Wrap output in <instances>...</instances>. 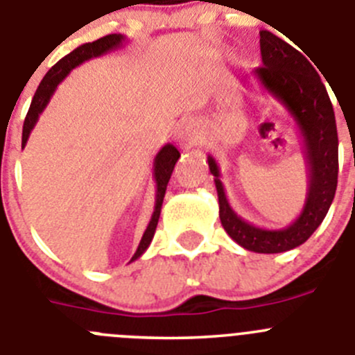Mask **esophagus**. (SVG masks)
<instances>
[{"label":"esophagus","instance_id":"esophagus-1","mask_svg":"<svg viewBox=\"0 0 355 355\" xmlns=\"http://www.w3.org/2000/svg\"><path fill=\"white\" fill-rule=\"evenodd\" d=\"M178 144L182 148H191L193 145L198 144V131L193 124H187L182 128L180 135H178Z\"/></svg>","mask_w":355,"mask_h":355}]
</instances>
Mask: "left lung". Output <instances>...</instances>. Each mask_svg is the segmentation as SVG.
I'll list each match as a JSON object with an SVG mask.
<instances>
[{"mask_svg": "<svg viewBox=\"0 0 355 355\" xmlns=\"http://www.w3.org/2000/svg\"><path fill=\"white\" fill-rule=\"evenodd\" d=\"M263 66L254 77L293 117L303 144L308 189L300 217L282 230L254 226L231 208L220 170L211 155L208 166L218 196V217L226 233L247 250L259 254L287 252L300 247L320 226L334 200L338 184V132L331 99L310 61L271 31H261Z\"/></svg>", "mask_w": 355, "mask_h": 355, "instance_id": "left-lung-1", "label": "left lung"}]
</instances>
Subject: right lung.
<instances>
[{
    "mask_svg": "<svg viewBox=\"0 0 355 355\" xmlns=\"http://www.w3.org/2000/svg\"><path fill=\"white\" fill-rule=\"evenodd\" d=\"M128 42L124 35H108L103 36V38L96 40L92 43H84L80 47H77L73 52H69L68 55L61 59L58 64L52 66L47 71V75L43 77V80L40 82L38 89H36L35 96H33L31 107H29L28 115H26L24 128H22V147H26L28 144V138L31 135L33 128L38 122L40 115L45 110V107L51 101L52 94L55 92L58 85L64 80L69 75L73 68L80 66L82 62L89 61L92 58H99V55H105L112 51H117L121 49L124 43ZM178 157H180V152L177 150V147H173L171 144H166L161 150L157 152L154 159V180H155V205H154V214L150 217V223H148L147 230H145L144 236H141L140 245H138L137 252L132 256L131 261L141 257V254L145 252L150 245L152 238H154L155 227L159 223V215H161V207L162 200H164V193H166V185L170 182L171 173H173V168L177 164Z\"/></svg>",
    "mask_w": 355,
    "mask_h": 355,
    "instance_id": "obj_1",
    "label": "right lung"
}]
</instances>
